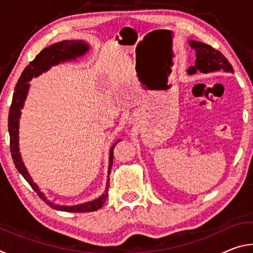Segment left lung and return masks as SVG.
<instances>
[{
  "label": "left lung",
  "mask_w": 253,
  "mask_h": 253,
  "mask_svg": "<svg viewBox=\"0 0 253 253\" xmlns=\"http://www.w3.org/2000/svg\"><path fill=\"white\" fill-rule=\"evenodd\" d=\"M190 46L195 50V66H191L187 69L188 75H194L196 72L203 74H212V72H221V74H233V68L220 51L212 48L211 45L202 42L191 40L188 41Z\"/></svg>",
  "instance_id": "left-lung-1"
}]
</instances>
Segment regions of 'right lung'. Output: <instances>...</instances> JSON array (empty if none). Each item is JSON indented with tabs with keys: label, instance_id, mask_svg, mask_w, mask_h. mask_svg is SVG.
I'll list each match as a JSON object with an SVG mask.
<instances>
[{
	"label": "right lung",
	"instance_id": "add662e5",
	"mask_svg": "<svg viewBox=\"0 0 253 253\" xmlns=\"http://www.w3.org/2000/svg\"><path fill=\"white\" fill-rule=\"evenodd\" d=\"M89 50V45L87 42L83 40H65L58 43L51 44L48 48H45L41 51V52L34 58L33 61H31L27 66V68L23 70L22 75L18 80V84L15 85L13 99H12V104L10 107V111H8V132H10V149L12 154V158H13V163L15 165L16 169L19 173L22 175L24 179L31 185V187L37 192V194L40 196L44 202L49 205V207L53 208L54 210H59V211H66V212H92L99 210L104 203L106 202L107 195H108V187H109V175L111 170V166H113V160H114V148L115 145H117L121 139L117 140L110 148L109 152V168H108V179H107V185L105 193L101 194L99 198L90 201V202L78 204V205H71V207H65V205H55L54 203L50 202V201L45 198V195L42 193L39 186L33 182L32 177L30 176L28 169H25L24 163L21 158L20 148H19V119L21 116V109L23 108L25 98H27L30 84L33 77L40 76L42 72L48 71L51 67L59 65L60 62L70 61V60H76L78 57H81L87 53Z\"/></svg>",
	"mask_w": 253,
	"mask_h": 253
}]
</instances>
